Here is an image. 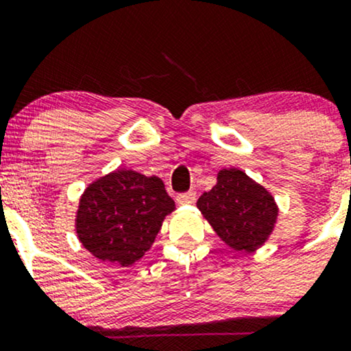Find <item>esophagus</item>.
Returning <instances> with one entry per match:
<instances>
[{"label":"esophagus","instance_id":"esophagus-1","mask_svg":"<svg viewBox=\"0 0 351 351\" xmlns=\"http://www.w3.org/2000/svg\"><path fill=\"white\" fill-rule=\"evenodd\" d=\"M195 199H196V193L195 191L181 193V195L176 196V201H178V204H191V203H195Z\"/></svg>","mask_w":351,"mask_h":351}]
</instances>
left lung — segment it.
<instances>
[{"label": "left lung", "instance_id": "1", "mask_svg": "<svg viewBox=\"0 0 351 351\" xmlns=\"http://www.w3.org/2000/svg\"><path fill=\"white\" fill-rule=\"evenodd\" d=\"M196 206L216 234L237 252L263 247L279 216L271 191L239 168L217 173L216 184L199 196Z\"/></svg>", "mask_w": 351, "mask_h": 351}]
</instances>
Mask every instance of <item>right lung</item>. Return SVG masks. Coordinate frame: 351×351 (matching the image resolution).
<instances>
[{
  "label": "right lung",
  "mask_w": 351,
  "mask_h": 351,
  "mask_svg": "<svg viewBox=\"0 0 351 351\" xmlns=\"http://www.w3.org/2000/svg\"><path fill=\"white\" fill-rule=\"evenodd\" d=\"M175 208L158 176L119 168L92 181L82 193L75 232L92 256L128 267L152 247Z\"/></svg>",
  "instance_id": "right-lung-1"
}]
</instances>
